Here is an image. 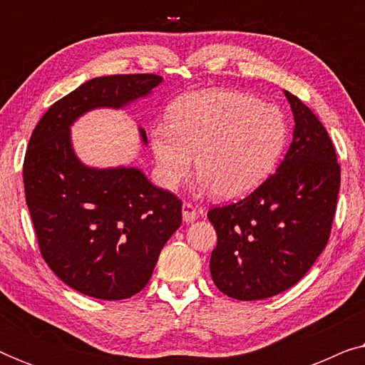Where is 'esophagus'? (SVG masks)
I'll return each instance as SVG.
<instances>
[{"instance_id":"obj_1","label":"esophagus","mask_w":365,"mask_h":365,"mask_svg":"<svg viewBox=\"0 0 365 365\" xmlns=\"http://www.w3.org/2000/svg\"><path fill=\"white\" fill-rule=\"evenodd\" d=\"M199 216V209L192 206L191 202H184L182 204V221L186 224H191L197 219Z\"/></svg>"}]
</instances>
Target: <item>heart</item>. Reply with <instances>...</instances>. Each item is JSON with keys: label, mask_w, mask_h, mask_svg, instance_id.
Listing matches in <instances>:
<instances>
[{"label": "heart", "mask_w": 365, "mask_h": 365, "mask_svg": "<svg viewBox=\"0 0 365 365\" xmlns=\"http://www.w3.org/2000/svg\"><path fill=\"white\" fill-rule=\"evenodd\" d=\"M286 141V121L272 104L251 94L217 89L182 98L169 124L151 131L158 171L174 189L196 169L201 187L221 199L241 197L271 173Z\"/></svg>", "instance_id": "b5f03b06"}]
</instances>
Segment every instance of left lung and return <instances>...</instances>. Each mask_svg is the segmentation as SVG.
I'll list each match as a JSON object with an SVG mask.
<instances>
[{
	"label": "left lung",
	"mask_w": 365,
	"mask_h": 365,
	"mask_svg": "<svg viewBox=\"0 0 365 365\" xmlns=\"http://www.w3.org/2000/svg\"><path fill=\"white\" fill-rule=\"evenodd\" d=\"M294 138L284 161L241 201L207 212L217 232L212 281L239 301H259L297 284L331 236L341 166L326 128L297 96L284 91Z\"/></svg>",
	"instance_id": "1"
}]
</instances>
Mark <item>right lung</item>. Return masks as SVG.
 Instances as JSON below:
<instances>
[{
  "label": "right lung",
  "instance_id": "obj_1",
  "mask_svg": "<svg viewBox=\"0 0 365 365\" xmlns=\"http://www.w3.org/2000/svg\"><path fill=\"white\" fill-rule=\"evenodd\" d=\"M163 81L158 74L89 79L44 113L23 164L24 196L39 252L74 291L121 301L143 291L159 252L182 221V202L136 168L79 161L69 126L96 108H123ZM143 143L146 131L139 128Z\"/></svg>",
  "mask_w": 365,
  "mask_h": 365
}]
</instances>
